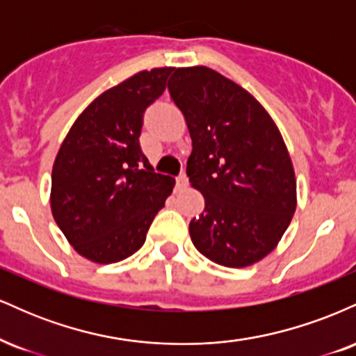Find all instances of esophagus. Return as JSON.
I'll return each mask as SVG.
<instances>
[{
  "label": "esophagus",
  "mask_w": 356,
  "mask_h": 356,
  "mask_svg": "<svg viewBox=\"0 0 356 356\" xmlns=\"http://www.w3.org/2000/svg\"><path fill=\"white\" fill-rule=\"evenodd\" d=\"M187 184H189V179H187L186 174H181L177 177V187L179 189H184V187H187Z\"/></svg>",
  "instance_id": "34e87169"
}]
</instances>
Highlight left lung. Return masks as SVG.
<instances>
[{"instance_id":"obj_1","label":"left lung","mask_w":356,"mask_h":356,"mask_svg":"<svg viewBox=\"0 0 356 356\" xmlns=\"http://www.w3.org/2000/svg\"><path fill=\"white\" fill-rule=\"evenodd\" d=\"M167 88L192 138L187 177L206 202L189 224L192 243L220 266H251L277 246L296 211L283 136L248 90L209 67L175 68Z\"/></svg>"}]
</instances>
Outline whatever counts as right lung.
Wrapping results in <instances>:
<instances>
[{
  "label": "right lung",
  "instance_id": "1",
  "mask_svg": "<svg viewBox=\"0 0 356 356\" xmlns=\"http://www.w3.org/2000/svg\"><path fill=\"white\" fill-rule=\"evenodd\" d=\"M172 67L142 70L105 90L73 122L53 162L50 206L80 256L118 263L144 246L175 179L155 174L138 145L144 110Z\"/></svg>",
  "mask_w": 356,
  "mask_h": 356
}]
</instances>
